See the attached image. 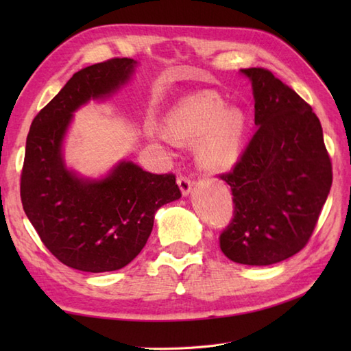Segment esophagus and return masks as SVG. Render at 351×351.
<instances>
[{"instance_id":"esophagus-1","label":"esophagus","mask_w":351,"mask_h":351,"mask_svg":"<svg viewBox=\"0 0 351 351\" xmlns=\"http://www.w3.org/2000/svg\"><path fill=\"white\" fill-rule=\"evenodd\" d=\"M178 185H180L182 196H189V193L191 191L193 187V181L190 176H180L178 178Z\"/></svg>"}]
</instances>
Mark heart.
Returning a JSON list of instances; mask_svg holds the SVG:
<instances>
[{
  "mask_svg": "<svg viewBox=\"0 0 351 351\" xmlns=\"http://www.w3.org/2000/svg\"><path fill=\"white\" fill-rule=\"evenodd\" d=\"M162 134L171 143H196L199 166L206 171L229 169L240 155L244 116L238 108H226L219 95L200 92L184 98L162 122Z\"/></svg>",
  "mask_w": 351,
  "mask_h": 351,
  "instance_id": "b5f03b06",
  "label": "heart"
}]
</instances>
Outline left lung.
<instances>
[{"mask_svg":"<svg viewBox=\"0 0 351 351\" xmlns=\"http://www.w3.org/2000/svg\"><path fill=\"white\" fill-rule=\"evenodd\" d=\"M241 73L252 81L256 131L220 175L234 196L220 249L238 264L271 265L308 244L332 187V162L308 102L268 69Z\"/></svg>","mask_w":351,"mask_h":351,"instance_id":"obj_1","label":"left lung"}]
</instances>
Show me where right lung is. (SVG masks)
Listing matches in <instances>:
<instances>
[{
	"instance_id": "add662e5",
	"label": "right lung",
	"mask_w": 351,
	"mask_h": 351,
	"mask_svg": "<svg viewBox=\"0 0 351 351\" xmlns=\"http://www.w3.org/2000/svg\"><path fill=\"white\" fill-rule=\"evenodd\" d=\"M137 62L110 58L73 73L27 136L21 200L42 243L60 263L88 273L128 265L145 247L160 206L181 197L173 173L155 175L122 161L98 181L68 170L62 145L73 111L107 98Z\"/></svg>"
}]
</instances>
